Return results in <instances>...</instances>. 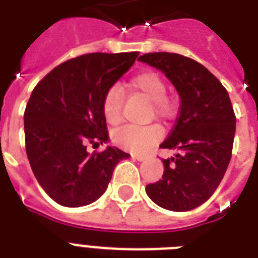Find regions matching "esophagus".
I'll return each instance as SVG.
<instances>
[{
  "label": "esophagus",
  "instance_id": "obj_1",
  "mask_svg": "<svg viewBox=\"0 0 258 258\" xmlns=\"http://www.w3.org/2000/svg\"><path fill=\"white\" fill-rule=\"evenodd\" d=\"M133 157L135 158V159H137V161H139V162L145 161V159H146V157H145V155H141V154H134Z\"/></svg>",
  "mask_w": 258,
  "mask_h": 258
}]
</instances>
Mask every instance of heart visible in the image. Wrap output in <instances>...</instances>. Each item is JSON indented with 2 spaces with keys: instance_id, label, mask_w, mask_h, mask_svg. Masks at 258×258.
<instances>
[{
  "instance_id": "b5f03b06",
  "label": "heart",
  "mask_w": 258,
  "mask_h": 258,
  "mask_svg": "<svg viewBox=\"0 0 258 258\" xmlns=\"http://www.w3.org/2000/svg\"><path fill=\"white\" fill-rule=\"evenodd\" d=\"M128 88L145 96L151 103L153 115L159 119L167 120L175 112V105L166 96V83L161 75L155 72H142L134 76L128 82ZM121 107H123V95L121 89L113 86L105 92L101 103L103 115L105 121L111 125H116L121 120ZM161 128L155 124L149 125H125L115 131L112 135L113 142L121 149L145 153L153 147L161 138Z\"/></svg>"
}]
</instances>
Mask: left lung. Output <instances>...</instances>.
Segmentation results:
<instances>
[{"mask_svg":"<svg viewBox=\"0 0 258 258\" xmlns=\"http://www.w3.org/2000/svg\"><path fill=\"white\" fill-rule=\"evenodd\" d=\"M179 95V116L159 147L174 151L163 159L161 180L146 186L150 200L172 212H187L216 191L232 158L236 116L228 91L202 64L169 52L142 54Z\"/></svg>","mask_w":258,"mask_h":258,"instance_id":"1","label":"left lung"}]
</instances>
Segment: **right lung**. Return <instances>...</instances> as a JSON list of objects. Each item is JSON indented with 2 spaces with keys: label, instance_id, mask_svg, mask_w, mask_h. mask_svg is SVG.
<instances>
[{
  "label": "right lung",
  "instance_id": "add662e5",
  "mask_svg": "<svg viewBox=\"0 0 258 258\" xmlns=\"http://www.w3.org/2000/svg\"><path fill=\"white\" fill-rule=\"evenodd\" d=\"M138 52L88 53L52 70L30 95L24 113L26 155L45 192L67 208L86 206L108 187L115 166L130 154L109 141L103 97L133 67Z\"/></svg>",
  "mask_w": 258,
  "mask_h": 258
}]
</instances>
